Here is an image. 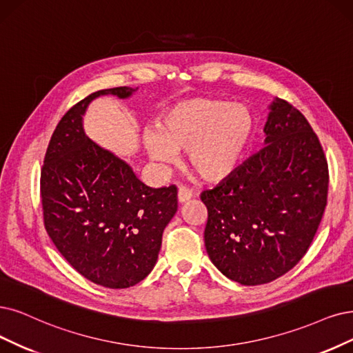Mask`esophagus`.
I'll use <instances>...</instances> for the list:
<instances>
[{
  "label": "esophagus",
  "mask_w": 353,
  "mask_h": 353,
  "mask_svg": "<svg viewBox=\"0 0 353 353\" xmlns=\"http://www.w3.org/2000/svg\"><path fill=\"white\" fill-rule=\"evenodd\" d=\"M193 196V192L185 186H180L179 188V192H177V199H179V203H186L188 201H190Z\"/></svg>",
  "instance_id": "obj_1"
}]
</instances>
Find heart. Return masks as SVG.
Instances as JSON below:
<instances>
[{"mask_svg":"<svg viewBox=\"0 0 353 353\" xmlns=\"http://www.w3.org/2000/svg\"><path fill=\"white\" fill-rule=\"evenodd\" d=\"M254 130L252 112L244 104L193 97L170 106L142 134L150 159L172 164L177 151H188L192 170L206 181H221L239 167Z\"/></svg>","mask_w":353,"mask_h":353,"instance_id":"heart-1","label":"heart"}]
</instances>
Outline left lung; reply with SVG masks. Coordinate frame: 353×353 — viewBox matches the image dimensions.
I'll return each mask as SVG.
<instances>
[{"label": "left lung", "mask_w": 353, "mask_h": 353, "mask_svg": "<svg viewBox=\"0 0 353 353\" xmlns=\"http://www.w3.org/2000/svg\"><path fill=\"white\" fill-rule=\"evenodd\" d=\"M269 110L265 147L201 194L208 256L247 286L275 281L303 259L327 203L329 168L314 130L282 99Z\"/></svg>", "instance_id": "obj_1"}]
</instances>
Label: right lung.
Masks as SVG:
<instances>
[{
  "instance_id": "obj_1",
  "label": "right lung",
  "mask_w": 353,
  "mask_h": 353,
  "mask_svg": "<svg viewBox=\"0 0 353 353\" xmlns=\"http://www.w3.org/2000/svg\"><path fill=\"white\" fill-rule=\"evenodd\" d=\"M137 90H100L72 106L52 134L41 174L50 240L78 273L112 290L129 288L150 275L164 228L177 212L176 186H145L132 167L84 130L91 101L100 96L129 99Z\"/></svg>"
}]
</instances>
